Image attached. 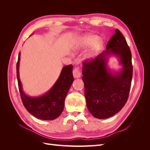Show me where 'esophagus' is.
<instances>
[{
  "mask_svg": "<svg viewBox=\"0 0 150 150\" xmlns=\"http://www.w3.org/2000/svg\"><path fill=\"white\" fill-rule=\"evenodd\" d=\"M72 73H73V76L74 78H79L81 77V72L78 68H75Z\"/></svg>",
  "mask_w": 150,
  "mask_h": 150,
  "instance_id": "1",
  "label": "esophagus"
}]
</instances>
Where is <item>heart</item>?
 Returning a JSON list of instances; mask_svg holds the SVG:
<instances>
[{
	"mask_svg": "<svg viewBox=\"0 0 150 150\" xmlns=\"http://www.w3.org/2000/svg\"><path fill=\"white\" fill-rule=\"evenodd\" d=\"M74 44L78 49L88 47L93 44L88 54V58H93L102 48L103 41L97 35L88 34L80 36L76 40Z\"/></svg>",
	"mask_w": 150,
	"mask_h": 150,
	"instance_id": "heart-1",
	"label": "heart"
}]
</instances>
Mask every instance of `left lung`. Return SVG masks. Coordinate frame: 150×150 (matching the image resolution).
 <instances>
[{
    "label": "left lung",
    "instance_id": "8db88e82",
    "mask_svg": "<svg viewBox=\"0 0 150 150\" xmlns=\"http://www.w3.org/2000/svg\"><path fill=\"white\" fill-rule=\"evenodd\" d=\"M111 55L118 58L123 66L118 72L108 67V57ZM82 73L86 105L94 117L106 119L123 108L131 88L133 66L129 47L118 29L109 40L106 50L83 62Z\"/></svg>",
    "mask_w": 150,
    "mask_h": 150
}]
</instances>
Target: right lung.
Returning a JSON list of instances; mask_svg holds the SVG:
<instances>
[{
	"label": "right lung",
	"instance_id": "right-lung-1",
	"mask_svg": "<svg viewBox=\"0 0 150 150\" xmlns=\"http://www.w3.org/2000/svg\"><path fill=\"white\" fill-rule=\"evenodd\" d=\"M21 52L17 63L18 86L24 106L30 114L42 120H53L59 116L64 110L65 98L73 83L72 66L63 67L57 80L48 91L43 95L31 97L23 91L19 77V62Z\"/></svg>",
	"mask_w": 150,
	"mask_h": 150
}]
</instances>
